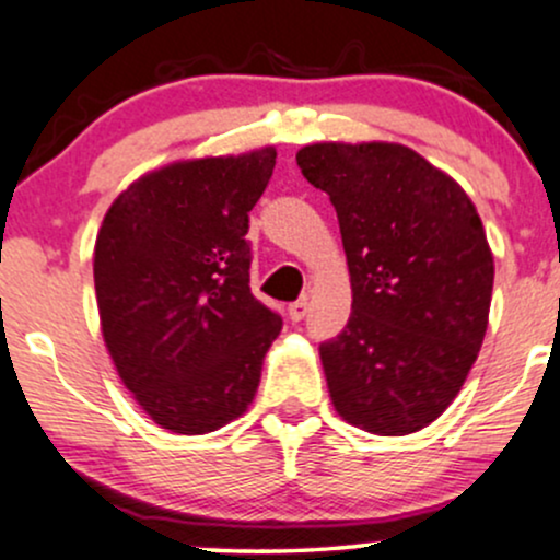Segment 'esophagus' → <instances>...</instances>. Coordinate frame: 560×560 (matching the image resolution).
I'll return each instance as SVG.
<instances>
[{"mask_svg": "<svg viewBox=\"0 0 560 560\" xmlns=\"http://www.w3.org/2000/svg\"><path fill=\"white\" fill-rule=\"evenodd\" d=\"M305 313H308V300H298V303L290 305V318H292V322H303Z\"/></svg>", "mask_w": 560, "mask_h": 560, "instance_id": "34e87169", "label": "esophagus"}]
</instances>
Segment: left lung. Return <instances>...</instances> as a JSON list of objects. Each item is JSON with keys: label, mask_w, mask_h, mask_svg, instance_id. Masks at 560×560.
Segmentation results:
<instances>
[{"label": "left lung", "mask_w": 560, "mask_h": 560, "mask_svg": "<svg viewBox=\"0 0 560 560\" xmlns=\"http://www.w3.org/2000/svg\"><path fill=\"white\" fill-rule=\"evenodd\" d=\"M298 167L335 207L353 290L346 329L318 346L331 404L366 433L422 430L487 335L494 257L481 218L407 145L313 143Z\"/></svg>", "instance_id": "left-lung-1"}]
</instances>
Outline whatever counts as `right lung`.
Returning <instances> with one entry per match:
<instances>
[{"label": "right lung", "mask_w": 560, "mask_h": 560, "mask_svg": "<svg viewBox=\"0 0 560 560\" xmlns=\"http://www.w3.org/2000/svg\"><path fill=\"white\" fill-rule=\"evenodd\" d=\"M276 149L167 164L108 207L95 242L101 329L156 425L201 435L242 417L281 316L249 290V210Z\"/></svg>", "instance_id": "1"}]
</instances>
